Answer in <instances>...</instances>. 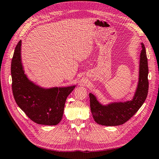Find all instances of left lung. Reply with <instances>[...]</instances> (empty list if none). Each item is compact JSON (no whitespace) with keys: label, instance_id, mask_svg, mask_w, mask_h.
Segmentation results:
<instances>
[{"label":"left lung","instance_id":"obj_1","mask_svg":"<svg viewBox=\"0 0 159 159\" xmlns=\"http://www.w3.org/2000/svg\"><path fill=\"white\" fill-rule=\"evenodd\" d=\"M139 81L134 97L131 101L102 105L94 95L89 93L91 111L95 121L105 126H117L129 120L142 106L148 92V66L144 45L142 43Z\"/></svg>","mask_w":159,"mask_h":159}]
</instances>
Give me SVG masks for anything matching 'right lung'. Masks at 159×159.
I'll return each instance as SVG.
<instances>
[{"instance_id":"add662e5","label":"right lung","mask_w":159,"mask_h":159,"mask_svg":"<svg viewBox=\"0 0 159 159\" xmlns=\"http://www.w3.org/2000/svg\"><path fill=\"white\" fill-rule=\"evenodd\" d=\"M21 45L20 40L15 49L11 67L15 100L34 123L56 125L61 120L66 98L75 86L43 89L31 82L21 64Z\"/></svg>"}]
</instances>
